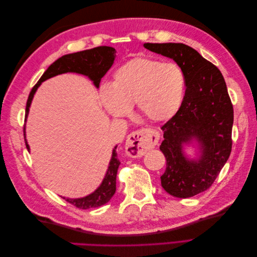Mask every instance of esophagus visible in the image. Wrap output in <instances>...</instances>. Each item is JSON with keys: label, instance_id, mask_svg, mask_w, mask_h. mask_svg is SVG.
Here are the masks:
<instances>
[{"label": "esophagus", "instance_id": "esophagus-1", "mask_svg": "<svg viewBox=\"0 0 257 257\" xmlns=\"http://www.w3.org/2000/svg\"><path fill=\"white\" fill-rule=\"evenodd\" d=\"M159 141L160 134L158 131L152 128L138 130L133 132L126 139V153L132 158L142 157L155 145H158Z\"/></svg>", "mask_w": 257, "mask_h": 257}]
</instances>
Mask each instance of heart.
<instances>
[{
  "label": "heart",
  "instance_id": "heart-1",
  "mask_svg": "<svg viewBox=\"0 0 257 257\" xmlns=\"http://www.w3.org/2000/svg\"><path fill=\"white\" fill-rule=\"evenodd\" d=\"M184 90L185 77L177 64L135 58L116 69L111 85L100 90V97L113 116L126 115L135 104L142 118L163 122L180 108Z\"/></svg>",
  "mask_w": 257,
  "mask_h": 257
}]
</instances>
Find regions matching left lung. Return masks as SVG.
Instances as JSON below:
<instances>
[{
  "instance_id": "1",
  "label": "left lung",
  "mask_w": 257,
  "mask_h": 257,
  "mask_svg": "<svg viewBox=\"0 0 257 257\" xmlns=\"http://www.w3.org/2000/svg\"><path fill=\"white\" fill-rule=\"evenodd\" d=\"M145 48L173 59L185 77V94L180 108L164 125L160 149L166 169L161 184L168 194L188 198L207 191L227 162L232 146L234 108L220 69L195 50L180 43L144 45ZM198 139V161L185 158L182 145Z\"/></svg>"
}]
</instances>
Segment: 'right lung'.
I'll use <instances>...</instances> for the list:
<instances>
[{
	"label": "right lung",
	"mask_w": 257,
	"mask_h": 257,
	"mask_svg": "<svg viewBox=\"0 0 257 257\" xmlns=\"http://www.w3.org/2000/svg\"><path fill=\"white\" fill-rule=\"evenodd\" d=\"M115 58V49L108 46H99V47L83 50L80 52H75L71 54H66L62 58L54 61L53 63L47 68L43 76L34 85L33 89L31 90L27 107H26V121L27 116L30 110V105L32 102L34 93L37 88L40 87L41 83L45 80H47L53 76H57L63 73L74 72L88 76L89 78L95 84V87H99V82L102 77L107 73L108 69L113 64ZM23 136H25V142L28 151H30L29 145L26 139V125H23ZM120 165V161L118 159V153H116V147L112 151V157L108 166L107 174L104 178L102 184L99 188L93 192L90 195L82 197V198H65L67 203L73 205L78 209H89V208H96L105 205L111 199V197L115 193V181H116V173Z\"/></svg>",
	"instance_id": "add662e5"
}]
</instances>
